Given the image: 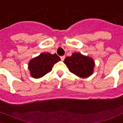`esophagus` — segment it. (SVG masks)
Wrapping results in <instances>:
<instances>
[{"label":"esophagus","mask_w":123,"mask_h":123,"mask_svg":"<svg viewBox=\"0 0 123 123\" xmlns=\"http://www.w3.org/2000/svg\"><path fill=\"white\" fill-rule=\"evenodd\" d=\"M61 61H63L64 60V59H65V56H64V55H63V56H61Z\"/></svg>","instance_id":"obj_1"}]
</instances>
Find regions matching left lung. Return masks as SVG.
<instances>
[{"label":"left lung","mask_w":123,"mask_h":123,"mask_svg":"<svg viewBox=\"0 0 123 123\" xmlns=\"http://www.w3.org/2000/svg\"><path fill=\"white\" fill-rule=\"evenodd\" d=\"M64 63L71 73L82 78H86L93 73L95 65L93 58L78 52H74L71 56L66 57Z\"/></svg>","instance_id":"8db88e82"}]
</instances>
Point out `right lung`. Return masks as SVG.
Wrapping results in <instances>:
<instances>
[{
	"mask_svg": "<svg viewBox=\"0 0 123 123\" xmlns=\"http://www.w3.org/2000/svg\"><path fill=\"white\" fill-rule=\"evenodd\" d=\"M61 58L57 54H51L49 52L41 53L38 56L33 58L29 61L28 69L31 77L40 78L52 70V68Z\"/></svg>",
	"mask_w": 123,
	"mask_h": 123,
	"instance_id": "right-lung-1",
	"label": "right lung"
}]
</instances>
